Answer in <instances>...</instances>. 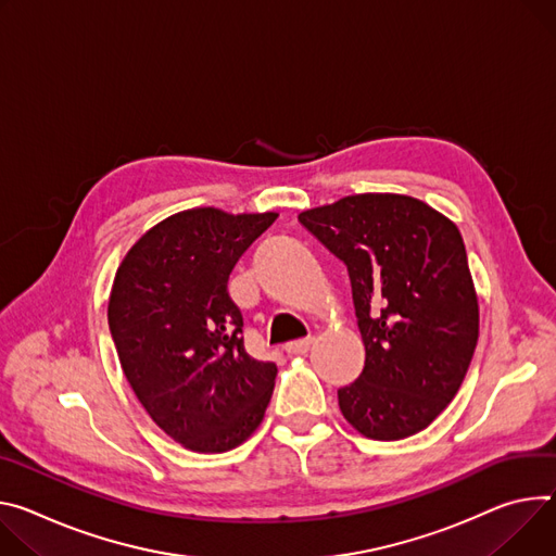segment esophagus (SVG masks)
<instances>
[{
	"label": "esophagus",
	"instance_id": "34e87169",
	"mask_svg": "<svg viewBox=\"0 0 556 556\" xmlns=\"http://www.w3.org/2000/svg\"><path fill=\"white\" fill-rule=\"evenodd\" d=\"M311 345H313V339L308 337V339H296V341H290V343H286V352L288 355H306V352L311 350Z\"/></svg>",
	"mask_w": 556,
	"mask_h": 556
}]
</instances>
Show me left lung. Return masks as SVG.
<instances>
[{"mask_svg":"<svg viewBox=\"0 0 556 556\" xmlns=\"http://www.w3.org/2000/svg\"><path fill=\"white\" fill-rule=\"evenodd\" d=\"M345 264L366 345L362 375L337 390L364 437L399 441L428 428L457 394L479 339L462 232L403 194H352L299 215Z\"/></svg>","mask_w":556,"mask_h":556,"instance_id":"8db88e82","label":"left lung"}]
</instances>
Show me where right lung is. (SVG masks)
<instances>
[{"instance_id":"right-lung-1","label":"right lung","mask_w":556,"mask_h":556,"mask_svg":"<svg viewBox=\"0 0 556 556\" xmlns=\"http://www.w3.org/2000/svg\"><path fill=\"white\" fill-rule=\"evenodd\" d=\"M275 219L215 208L173 215L115 275L109 326L124 375L153 421L190 450H232L268 408L277 366L245 352L228 277Z\"/></svg>"}]
</instances>
